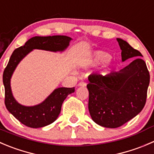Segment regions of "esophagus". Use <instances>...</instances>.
<instances>
[{"mask_svg": "<svg viewBox=\"0 0 154 154\" xmlns=\"http://www.w3.org/2000/svg\"><path fill=\"white\" fill-rule=\"evenodd\" d=\"M86 86V83H85V82H80V83H78V86Z\"/></svg>", "mask_w": 154, "mask_h": 154, "instance_id": "esophagus-1", "label": "esophagus"}]
</instances>
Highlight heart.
<instances>
[{"instance_id":"b5f03b06","label":"heart","mask_w":154,"mask_h":154,"mask_svg":"<svg viewBox=\"0 0 154 154\" xmlns=\"http://www.w3.org/2000/svg\"><path fill=\"white\" fill-rule=\"evenodd\" d=\"M110 59V56L108 53L103 51H96L92 55L90 59V63L92 65H101L107 63Z\"/></svg>"}]
</instances>
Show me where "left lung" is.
<instances>
[{
  "label": "left lung",
  "mask_w": 154,
  "mask_h": 154,
  "mask_svg": "<svg viewBox=\"0 0 154 154\" xmlns=\"http://www.w3.org/2000/svg\"><path fill=\"white\" fill-rule=\"evenodd\" d=\"M122 61L134 58L118 72L105 76L91 74L87 84L89 110L92 120L106 128H117L137 116L144 108L150 74L141 53L126 41L117 38Z\"/></svg>",
  "instance_id": "left-lung-1"
}]
</instances>
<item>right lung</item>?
Masks as SVG:
<instances>
[{"label": "right lung", "instance_id": "obj_1", "mask_svg": "<svg viewBox=\"0 0 154 154\" xmlns=\"http://www.w3.org/2000/svg\"><path fill=\"white\" fill-rule=\"evenodd\" d=\"M71 40V37L64 35L36 36L28 40L24 46L16 49L10 56L3 74L5 89L4 102L9 112L22 124L31 128H41L51 124L59 117L64 100L74 92V87L57 88L41 104L30 107L22 105L14 98L10 86V79L18 64L34 49L52 52L64 51Z\"/></svg>", "mask_w": 154, "mask_h": 154}]
</instances>
